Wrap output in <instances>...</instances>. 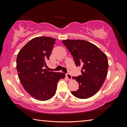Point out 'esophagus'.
I'll return each mask as SVG.
<instances>
[{
	"label": "esophagus",
	"instance_id": "34e87169",
	"mask_svg": "<svg viewBox=\"0 0 127 127\" xmlns=\"http://www.w3.org/2000/svg\"><path fill=\"white\" fill-rule=\"evenodd\" d=\"M66 76L67 77V79H68V80H71L72 79V76H71V75L69 74V73L66 74Z\"/></svg>",
	"mask_w": 127,
	"mask_h": 127
}]
</instances>
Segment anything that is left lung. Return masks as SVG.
Masks as SVG:
<instances>
[{
	"instance_id": "8db88e82",
	"label": "left lung",
	"mask_w": 127,
	"mask_h": 127,
	"mask_svg": "<svg viewBox=\"0 0 127 127\" xmlns=\"http://www.w3.org/2000/svg\"><path fill=\"white\" fill-rule=\"evenodd\" d=\"M73 57L75 65L81 66V75L73 77L79 89L72 91L80 99H87L98 92L107 74L109 64L106 55L92 43L83 40L62 41Z\"/></svg>"
}]
</instances>
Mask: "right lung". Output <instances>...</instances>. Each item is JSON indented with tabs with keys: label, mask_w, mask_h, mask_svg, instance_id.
Returning <instances> with one entry per match:
<instances>
[{
	"label": "right lung",
	"mask_w": 127,
	"mask_h": 127,
	"mask_svg": "<svg viewBox=\"0 0 127 127\" xmlns=\"http://www.w3.org/2000/svg\"><path fill=\"white\" fill-rule=\"evenodd\" d=\"M56 40L47 36L34 37L20 51L16 59L18 77L23 88L39 100L52 98L56 94L58 81L65 76L63 72L44 69Z\"/></svg>",
	"instance_id": "add662e5"
}]
</instances>
